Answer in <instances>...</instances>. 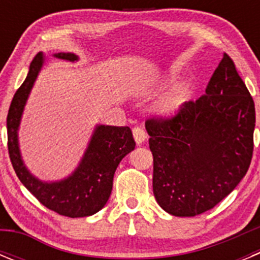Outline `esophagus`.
I'll use <instances>...</instances> for the list:
<instances>
[{"label":"esophagus","mask_w":260,"mask_h":260,"mask_svg":"<svg viewBox=\"0 0 260 260\" xmlns=\"http://www.w3.org/2000/svg\"><path fill=\"white\" fill-rule=\"evenodd\" d=\"M133 135H134V139L137 142V144H143L144 141L147 139L146 132L142 127H139V126L133 128Z\"/></svg>","instance_id":"esophagus-1"}]
</instances>
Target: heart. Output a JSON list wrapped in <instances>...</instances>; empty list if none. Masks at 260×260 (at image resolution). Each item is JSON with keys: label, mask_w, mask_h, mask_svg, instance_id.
<instances>
[{"label": "heart", "mask_w": 260, "mask_h": 260, "mask_svg": "<svg viewBox=\"0 0 260 260\" xmlns=\"http://www.w3.org/2000/svg\"><path fill=\"white\" fill-rule=\"evenodd\" d=\"M185 89H176L172 93L162 98L157 104V110L161 114H172L180 109L185 102Z\"/></svg>", "instance_id": "obj_1"}]
</instances>
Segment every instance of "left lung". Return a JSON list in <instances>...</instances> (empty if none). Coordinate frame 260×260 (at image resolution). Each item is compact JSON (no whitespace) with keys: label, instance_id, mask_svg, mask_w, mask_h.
Here are the masks:
<instances>
[{"label":"left lung","instance_id":"left-lung-1","mask_svg":"<svg viewBox=\"0 0 260 260\" xmlns=\"http://www.w3.org/2000/svg\"><path fill=\"white\" fill-rule=\"evenodd\" d=\"M254 127V100L224 53L206 95L185 103L172 118L146 122L158 206L192 217L220 203L249 169Z\"/></svg>","mask_w":260,"mask_h":260}]
</instances>
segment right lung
<instances>
[{
  "label": "right lung",
  "mask_w": 260,
  "mask_h": 260,
  "mask_svg": "<svg viewBox=\"0 0 260 260\" xmlns=\"http://www.w3.org/2000/svg\"><path fill=\"white\" fill-rule=\"evenodd\" d=\"M53 57L70 62L79 59L74 53H56ZM44 63V53L40 52L32 59L26 79L13 98L6 121L9 155L20 182L41 204L58 215L86 217L107 204L113 187L114 172L121 160L135 148L134 138L127 126L96 125L73 173L58 181H43L34 176L23 161L18 132L23 110Z\"/></svg>",
  "instance_id": "obj_1"
}]
</instances>
